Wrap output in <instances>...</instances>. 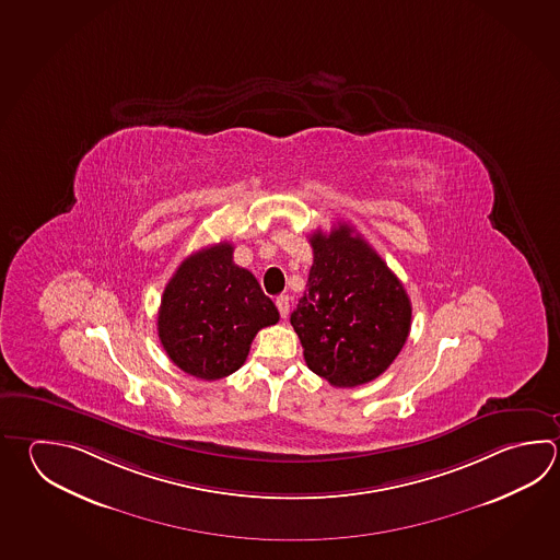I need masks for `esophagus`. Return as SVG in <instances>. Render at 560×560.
<instances>
[{
	"mask_svg": "<svg viewBox=\"0 0 560 560\" xmlns=\"http://www.w3.org/2000/svg\"><path fill=\"white\" fill-rule=\"evenodd\" d=\"M275 305H277V308H279V315H281V317H283V318L289 317V308H291V301H289V296H287V295L277 296V301H275Z\"/></svg>",
	"mask_w": 560,
	"mask_h": 560,
	"instance_id": "obj_1",
	"label": "esophagus"
}]
</instances>
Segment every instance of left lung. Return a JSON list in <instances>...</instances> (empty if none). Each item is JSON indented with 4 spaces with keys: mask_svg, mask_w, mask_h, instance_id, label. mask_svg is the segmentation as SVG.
I'll return each instance as SVG.
<instances>
[{
    "mask_svg": "<svg viewBox=\"0 0 560 560\" xmlns=\"http://www.w3.org/2000/svg\"><path fill=\"white\" fill-rule=\"evenodd\" d=\"M313 267L291 325L308 369L337 388L378 378L400 354L412 305L400 279L349 223L311 235Z\"/></svg>",
    "mask_w": 560,
    "mask_h": 560,
    "instance_id": "1",
    "label": "left lung"
}]
</instances>
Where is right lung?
I'll return each mask as SVG.
<instances>
[{
  "label": "right lung",
  "mask_w": 560,
  "mask_h": 560,
  "mask_svg": "<svg viewBox=\"0 0 560 560\" xmlns=\"http://www.w3.org/2000/svg\"><path fill=\"white\" fill-rule=\"evenodd\" d=\"M279 320L252 271L233 264L232 243L203 247L179 264L164 289L159 337L170 360L201 381L242 369L255 335Z\"/></svg>",
  "instance_id": "right-lung-1"
}]
</instances>
